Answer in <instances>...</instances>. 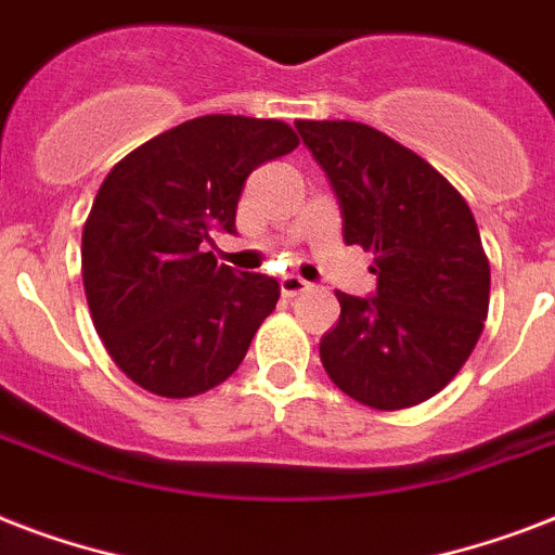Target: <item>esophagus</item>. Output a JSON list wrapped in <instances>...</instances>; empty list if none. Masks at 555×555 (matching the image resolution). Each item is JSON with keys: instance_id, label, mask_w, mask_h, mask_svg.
Listing matches in <instances>:
<instances>
[{"instance_id": "obj_1", "label": "esophagus", "mask_w": 555, "mask_h": 555, "mask_svg": "<svg viewBox=\"0 0 555 555\" xmlns=\"http://www.w3.org/2000/svg\"><path fill=\"white\" fill-rule=\"evenodd\" d=\"M308 282H305L302 276H294V273H287V276H282V294L285 296H299L308 291Z\"/></svg>"}]
</instances>
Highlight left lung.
<instances>
[{
  "label": "left lung",
  "mask_w": 555,
  "mask_h": 555,
  "mask_svg": "<svg viewBox=\"0 0 555 555\" xmlns=\"http://www.w3.org/2000/svg\"><path fill=\"white\" fill-rule=\"evenodd\" d=\"M343 207L348 244L374 253L377 296L337 294L320 360L351 400L397 412L429 400L473 354L490 259L464 195L395 138L354 120H296Z\"/></svg>",
  "instance_id": "obj_1"
}]
</instances>
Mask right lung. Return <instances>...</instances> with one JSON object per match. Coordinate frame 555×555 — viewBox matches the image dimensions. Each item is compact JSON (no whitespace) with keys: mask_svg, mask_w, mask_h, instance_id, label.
<instances>
[{"mask_svg":"<svg viewBox=\"0 0 555 555\" xmlns=\"http://www.w3.org/2000/svg\"><path fill=\"white\" fill-rule=\"evenodd\" d=\"M299 138L282 120L204 115L117 160L82 227V287L108 357L167 400L204 395L242 365L279 282L201 253L235 230L244 181Z\"/></svg>","mask_w":555,"mask_h":555,"instance_id":"1","label":"right lung"}]
</instances>
